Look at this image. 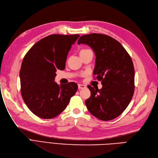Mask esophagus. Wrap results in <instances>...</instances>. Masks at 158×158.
<instances>
[{"instance_id":"1","label":"esophagus","mask_w":158,"mask_h":158,"mask_svg":"<svg viewBox=\"0 0 158 158\" xmlns=\"http://www.w3.org/2000/svg\"><path fill=\"white\" fill-rule=\"evenodd\" d=\"M78 88H79V89H83L86 88V86H85V85H84L79 84V85H78Z\"/></svg>"}]
</instances>
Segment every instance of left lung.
<instances>
[{
    "mask_svg": "<svg viewBox=\"0 0 158 158\" xmlns=\"http://www.w3.org/2000/svg\"><path fill=\"white\" fill-rule=\"evenodd\" d=\"M88 44L96 55L93 72L102 88L90 85L85 101L89 112L100 120L110 121L120 115L129 104L135 91L133 61L119 42L108 35L91 33L79 37L77 44Z\"/></svg>",
    "mask_w": 158,
    "mask_h": 158,
    "instance_id": "1",
    "label": "left lung"
}]
</instances>
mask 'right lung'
<instances>
[{
    "mask_svg": "<svg viewBox=\"0 0 158 158\" xmlns=\"http://www.w3.org/2000/svg\"><path fill=\"white\" fill-rule=\"evenodd\" d=\"M79 35H48L29 50L19 72L21 94L32 113L52 119L65 109L77 92L74 82L59 86L54 82L57 69L64 70L68 54Z\"/></svg>",
    "mask_w": 158,
    "mask_h": 158,
    "instance_id": "obj_1",
    "label": "right lung"
}]
</instances>
